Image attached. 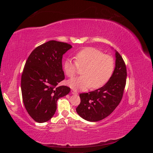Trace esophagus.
<instances>
[{
    "instance_id": "1",
    "label": "esophagus",
    "mask_w": 153,
    "mask_h": 153,
    "mask_svg": "<svg viewBox=\"0 0 153 153\" xmlns=\"http://www.w3.org/2000/svg\"><path fill=\"white\" fill-rule=\"evenodd\" d=\"M71 93L73 94H78V92L75 90H71Z\"/></svg>"
}]
</instances>
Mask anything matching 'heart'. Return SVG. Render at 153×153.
<instances>
[{
  "instance_id": "heart-1",
  "label": "heart",
  "mask_w": 153,
  "mask_h": 153,
  "mask_svg": "<svg viewBox=\"0 0 153 153\" xmlns=\"http://www.w3.org/2000/svg\"><path fill=\"white\" fill-rule=\"evenodd\" d=\"M79 68H84L82 71L83 75L69 80L68 85L75 89L84 90L90 87L99 89L112 77L115 61L112 56L104 54L100 50L87 47L76 53L75 61L68 58L64 63V71L69 78L76 75Z\"/></svg>"
}]
</instances>
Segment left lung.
I'll return each instance as SVG.
<instances>
[{
	"instance_id": "8db88e82",
	"label": "left lung",
	"mask_w": 153,
	"mask_h": 153,
	"mask_svg": "<svg viewBox=\"0 0 153 153\" xmlns=\"http://www.w3.org/2000/svg\"><path fill=\"white\" fill-rule=\"evenodd\" d=\"M115 68L110 80L102 87L89 93H81L78 114L88 121H101L112 114L123 98L126 83V64L118 52H115Z\"/></svg>"
}]
</instances>
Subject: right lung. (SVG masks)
I'll return each mask as SVG.
<instances>
[{
	"label": "right lung",
	"instance_id": "obj_1",
	"mask_svg": "<svg viewBox=\"0 0 153 153\" xmlns=\"http://www.w3.org/2000/svg\"><path fill=\"white\" fill-rule=\"evenodd\" d=\"M71 45L51 40L36 47L26 61L21 78L23 102L35 121H48L55 114L57 101L67 95L70 88L59 86L65 78L62 70L63 54Z\"/></svg>",
	"mask_w": 153,
	"mask_h": 153
}]
</instances>
